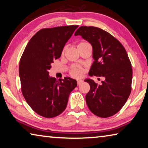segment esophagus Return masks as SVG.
Listing matches in <instances>:
<instances>
[{
    "mask_svg": "<svg viewBox=\"0 0 148 148\" xmlns=\"http://www.w3.org/2000/svg\"><path fill=\"white\" fill-rule=\"evenodd\" d=\"M84 82V81L83 80H82V79H78V80H77V85H80L81 84H82Z\"/></svg>",
    "mask_w": 148,
    "mask_h": 148,
    "instance_id": "esophagus-1",
    "label": "esophagus"
}]
</instances>
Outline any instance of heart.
<instances>
[{
    "mask_svg": "<svg viewBox=\"0 0 148 148\" xmlns=\"http://www.w3.org/2000/svg\"><path fill=\"white\" fill-rule=\"evenodd\" d=\"M86 44H88V43H87V42H80V43L78 44V46ZM64 50L65 49L63 50V53ZM83 73H84V70L82 67L77 66V65H74V66H72L71 70V74L72 76L76 77H81L82 76V74H83Z\"/></svg>",
    "mask_w": 148,
    "mask_h": 148,
    "instance_id": "b5f03b06",
    "label": "heart"
}]
</instances>
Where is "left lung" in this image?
Returning <instances> with one entry per match:
<instances>
[{
	"mask_svg": "<svg viewBox=\"0 0 148 148\" xmlns=\"http://www.w3.org/2000/svg\"><path fill=\"white\" fill-rule=\"evenodd\" d=\"M80 35L92 47L94 61L90 76H102V84L91 79L85 81L90 85L86 100L92 113L108 117L117 113L128 99L131 91L132 69L128 55L120 42L98 27L82 26L74 36Z\"/></svg>",
	"mask_w": 148,
	"mask_h": 148,
	"instance_id": "8db88e82",
	"label": "left lung"
}]
</instances>
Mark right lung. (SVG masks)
Here are the masks:
<instances>
[{"instance_id":"1","label":"right lung","mask_w":148,"mask_h":148,"mask_svg":"<svg viewBox=\"0 0 148 148\" xmlns=\"http://www.w3.org/2000/svg\"><path fill=\"white\" fill-rule=\"evenodd\" d=\"M77 25L42 29L25 49L19 61L21 91L30 107L41 116L56 117L66 108L76 80L69 77L57 79L49 76L55 59L61 56L65 44Z\"/></svg>"}]
</instances>
